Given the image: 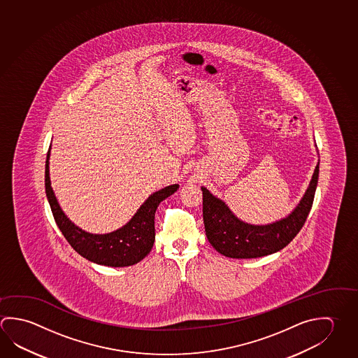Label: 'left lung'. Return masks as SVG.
Listing matches in <instances>:
<instances>
[{"label": "left lung", "mask_w": 358, "mask_h": 358, "mask_svg": "<svg viewBox=\"0 0 358 358\" xmlns=\"http://www.w3.org/2000/svg\"><path fill=\"white\" fill-rule=\"evenodd\" d=\"M320 176V162L301 203L288 217L270 225L245 224L234 216L225 202L202 189V216L207 240L220 254L235 259L265 257L282 250L301 231L313 205Z\"/></svg>", "instance_id": "8db88e82"}]
</instances>
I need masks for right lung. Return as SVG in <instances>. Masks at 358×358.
I'll use <instances>...</instances> for the list:
<instances>
[{
    "label": "right lung",
    "instance_id": "1",
    "mask_svg": "<svg viewBox=\"0 0 358 358\" xmlns=\"http://www.w3.org/2000/svg\"><path fill=\"white\" fill-rule=\"evenodd\" d=\"M49 156L45 164V189L51 211L60 231L71 248L93 263L107 266H128L141 262L151 251L155 243V213L161 201L175 194L178 185H171L151 194L139 207L132 220L117 231L93 235L83 231L64 215L52 192L49 177Z\"/></svg>",
    "mask_w": 358,
    "mask_h": 358
}]
</instances>
